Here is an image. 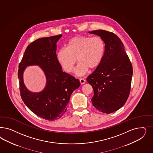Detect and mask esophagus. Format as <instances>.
<instances>
[{
    "label": "esophagus",
    "mask_w": 153,
    "mask_h": 153,
    "mask_svg": "<svg viewBox=\"0 0 153 153\" xmlns=\"http://www.w3.org/2000/svg\"><path fill=\"white\" fill-rule=\"evenodd\" d=\"M79 81H80V83L81 84H84L85 83V80L84 79H82V78L79 79Z\"/></svg>",
    "instance_id": "esophagus-1"
}]
</instances>
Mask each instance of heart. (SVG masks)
<instances>
[{
	"instance_id": "heart-1",
	"label": "heart",
	"mask_w": 153,
	"mask_h": 153,
	"mask_svg": "<svg viewBox=\"0 0 153 153\" xmlns=\"http://www.w3.org/2000/svg\"><path fill=\"white\" fill-rule=\"evenodd\" d=\"M105 44L100 37L76 36L68 42L66 48L59 49L56 54L58 62L66 72L73 71L74 65L79 61L75 69V74L84 75L89 68L98 67L104 57Z\"/></svg>"
}]
</instances>
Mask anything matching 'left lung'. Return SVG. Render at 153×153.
<instances>
[{
  "label": "left lung",
  "mask_w": 153,
  "mask_h": 153,
  "mask_svg": "<svg viewBox=\"0 0 153 153\" xmlns=\"http://www.w3.org/2000/svg\"><path fill=\"white\" fill-rule=\"evenodd\" d=\"M102 38L105 44L100 64L87 78L94 89L92 102L104 113H112L122 108L128 99L133 70L121 40L103 30L89 31Z\"/></svg>",
  "instance_id": "left-lung-1"
}]
</instances>
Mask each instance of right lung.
I'll use <instances>...</instances> for the list:
<instances>
[{"label": "right lung", "mask_w": 153, "mask_h": 153, "mask_svg": "<svg viewBox=\"0 0 153 153\" xmlns=\"http://www.w3.org/2000/svg\"><path fill=\"white\" fill-rule=\"evenodd\" d=\"M62 35L39 38L29 45L18 70L21 97L30 110L42 118L55 120L66 113L70 96L80 85L79 80L63 72L56 57L57 42ZM38 65L44 73L46 84L40 92L30 91L23 81L27 66Z\"/></svg>", "instance_id": "right-lung-1"}]
</instances>
